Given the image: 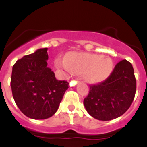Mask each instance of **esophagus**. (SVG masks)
<instances>
[{"label": "esophagus", "instance_id": "1", "mask_svg": "<svg viewBox=\"0 0 147 147\" xmlns=\"http://www.w3.org/2000/svg\"><path fill=\"white\" fill-rule=\"evenodd\" d=\"M78 82V80H72L71 82V85H76V83Z\"/></svg>", "mask_w": 147, "mask_h": 147}]
</instances>
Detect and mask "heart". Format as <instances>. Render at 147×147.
I'll return each instance as SVG.
<instances>
[{
	"label": "heart",
	"instance_id": "heart-1",
	"mask_svg": "<svg viewBox=\"0 0 147 147\" xmlns=\"http://www.w3.org/2000/svg\"><path fill=\"white\" fill-rule=\"evenodd\" d=\"M55 66L69 72L84 74L85 78L92 83L105 80L113 71L114 63L111 58L99 54L71 53L62 59L55 60Z\"/></svg>",
	"mask_w": 147,
	"mask_h": 147
}]
</instances>
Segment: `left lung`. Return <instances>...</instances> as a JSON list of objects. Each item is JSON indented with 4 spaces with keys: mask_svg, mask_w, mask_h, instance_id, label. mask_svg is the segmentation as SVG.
<instances>
[{
    "mask_svg": "<svg viewBox=\"0 0 147 147\" xmlns=\"http://www.w3.org/2000/svg\"><path fill=\"white\" fill-rule=\"evenodd\" d=\"M137 82L132 64L119 62L107 78L90 85L84 105L88 113L99 121H111L125 113L134 99Z\"/></svg>",
    "mask_w": 147,
    "mask_h": 147,
    "instance_id": "left-lung-1",
    "label": "left lung"
}]
</instances>
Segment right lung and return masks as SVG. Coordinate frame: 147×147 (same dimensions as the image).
<instances>
[{
	"mask_svg": "<svg viewBox=\"0 0 147 147\" xmlns=\"http://www.w3.org/2000/svg\"><path fill=\"white\" fill-rule=\"evenodd\" d=\"M47 48L24 55L13 65L10 79L13 98L24 115L35 120L49 118L57 111L66 81H59L47 67Z\"/></svg>",
	"mask_w": 147,
	"mask_h": 147,
	"instance_id": "1",
	"label": "right lung"
}]
</instances>
